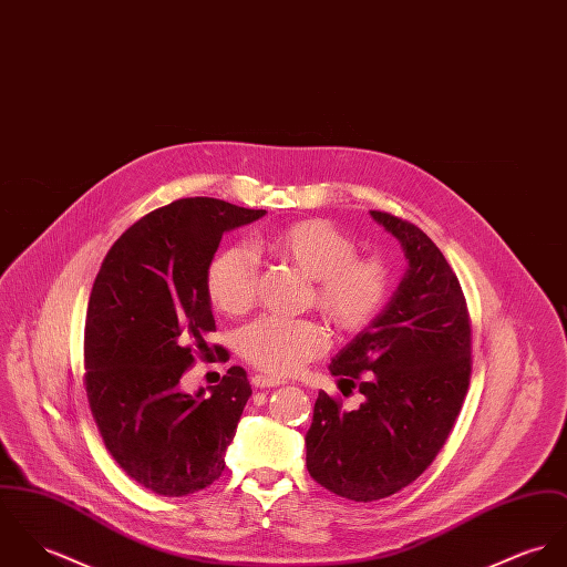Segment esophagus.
<instances>
[{
  "instance_id": "obj_1",
  "label": "esophagus",
  "mask_w": 567,
  "mask_h": 567,
  "mask_svg": "<svg viewBox=\"0 0 567 567\" xmlns=\"http://www.w3.org/2000/svg\"><path fill=\"white\" fill-rule=\"evenodd\" d=\"M252 384L256 389H269V386H280V384H285V380H280V378L262 377V374H254Z\"/></svg>"
}]
</instances>
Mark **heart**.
<instances>
[{
    "instance_id": "heart-1",
    "label": "heart",
    "mask_w": 567,
    "mask_h": 567,
    "mask_svg": "<svg viewBox=\"0 0 567 567\" xmlns=\"http://www.w3.org/2000/svg\"><path fill=\"white\" fill-rule=\"evenodd\" d=\"M269 250L313 278L315 305L339 330L359 332L374 321L389 296V267L380 256H359L357 244L326 219H305L274 230ZM204 287L210 305L226 315L246 313L256 296V262L241 246L215 254ZM241 357L269 377L296 374L328 348L317 319L262 315L237 337Z\"/></svg>"
}]
</instances>
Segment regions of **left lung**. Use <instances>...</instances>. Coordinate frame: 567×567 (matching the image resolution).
Segmentation results:
<instances>
[{"instance_id": "1", "label": "left lung", "mask_w": 567, "mask_h": 567, "mask_svg": "<svg viewBox=\"0 0 567 567\" xmlns=\"http://www.w3.org/2000/svg\"><path fill=\"white\" fill-rule=\"evenodd\" d=\"M404 248L409 269L382 313L330 363L363 393L354 411L319 391L307 433V470L328 492L382 501L411 485L440 454L472 374V321L461 282L415 224L372 210Z\"/></svg>"}]
</instances>
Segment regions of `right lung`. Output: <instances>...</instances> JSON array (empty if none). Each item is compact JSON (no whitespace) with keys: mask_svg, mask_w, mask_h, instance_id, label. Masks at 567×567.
Here are the masks:
<instances>
[{"mask_svg":"<svg viewBox=\"0 0 567 567\" xmlns=\"http://www.w3.org/2000/svg\"><path fill=\"white\" fill-rule=\"evenodd\" d=\"M265 210L187 197L132 224L106 254L84 323V389L111 456L145 489L178 498L215 483L226 467L244 406L246 370L233 365L208 393L189 395L183 374L213 350L204 276L224 233Z\"/></svg>","mask_w":567,"mask_h":567,"instance_id":"right-lung-1","label":"right lung"}]
</instances>
